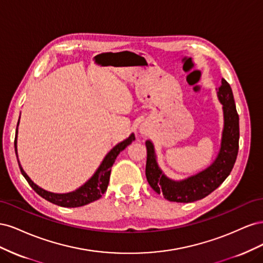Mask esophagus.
Masks as SVG:
<instances>
[{"instance_id": "1", "label": "esophagus", "mask_w": 263, "mask_h": 263, "mask_svg": "<svg viewBox=\"0 0 263 263\" xmlns=\"http://www.w3.org/2000/svg\"><path fill=\"white\" fill-rule=\"evenodd\" d=\"M140 134L144 135V136H146V135H148V129L146 128V127H141V128H140Z\"/></svg>"}]
</instances>
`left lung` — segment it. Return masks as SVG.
<instances>
[{
	"label": "left lung",
	"mask_w": 263,
	"mask_h": 263,
	"mask_svg": "<svg viewBox=\"0 0 263 263\" xmlns=\"http://www.w3.org/2000/svg\"><path fill=\"white\" fill-rule=\"evenodd\" d=\"M217 97L222 104L224 128L219 153L209 168L184 180H171L159 168L154 144L150 140L146 141L147 181L155 192L162 194L165 200L178 203L202 200L216 190L232 172L239 148V116L237 114L232 87L225 79H221Z\"/></svg>",
	"instance_id": "8db88e82"
}]
</instances>
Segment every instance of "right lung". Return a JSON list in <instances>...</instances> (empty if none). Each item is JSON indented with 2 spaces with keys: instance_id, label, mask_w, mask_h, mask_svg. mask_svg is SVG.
Listing matches in <instances>:
<instances>
[{
  "instance_id": "obj_1",
  "label": "right lung",
  "mask_w": 263,
  "mask_h": 263,
  "mask_svg": "<svg viewBox=\"0 0 263 263\" xmlns=\"http://www.w3.org/2000/svg\"><path fill=\"white\" fill-rule=\"evenodd\" d=\"M18 124H20V121L17 123V126H18ZM16 138H17V129H16V137H15V141H14L15 154H16V156H17ZM134 140H135V135L132 134L128 138L125 139L122 142H119V144H117L105 156V158L103 159V161L100 164L98 170L95 171V173L93 174L92 178L89 181H86L82 186L73 191V192H69V193H65V194L48 192V191H46V190L42 189L41 186L35 184V183L31 181L30 178L27 176L26 172L23 170L18 159H17V161H18L20 169H21V172L24 176V178L26 179L28 184L33 187V190L38 195H41L43 198H45V200H47L52 204L62 206V208H80V206H83V205H86V204L99 200V198L102 197V195L104 194V192L107 189V185H108L110 170H112V166H113V163L115 162V159L117 158L119 153L123 151L127 146L130 145L132 141H134Z\"/></svg>"
}]
</instances>
